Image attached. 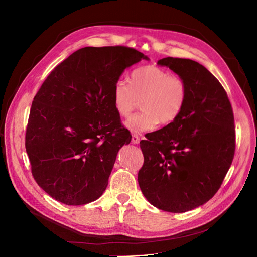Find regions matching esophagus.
<instances>
[{
  "instance_id": "34e87169",
  "label": "esophagus",
  "mask_w": 257,
  "mask_h": 257,
  "mask_svg": "<svg viewBox=\"0 0 257 257\" xmlns=\"http://www.w3.org/2000/svg\"><path fill=\"white\" fill-rule=\"evenodd\" d=\"M139 141H141V137H139L137 134H133V136H132V143L137 145Z\"/></svg>"
}]
</instances>
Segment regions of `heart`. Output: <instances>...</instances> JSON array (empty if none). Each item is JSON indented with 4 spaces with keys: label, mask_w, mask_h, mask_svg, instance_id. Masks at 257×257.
<instances>
[{
    "label": "heart",
    "mask_w": 257,
    "mask_h": 257,
    "mask_svg": "<svg viewBox=\"0 0 257 257\" xmlns=\"http://www.w3.org/2000/svg\"><path fill=\"white\" fill-rule=\"evenodd\" d=\"M130 84L119 80L113 85L112 102L122 118H130L142 102L143 111L126 121L135 133L153 130L159 122L169 124L179 118L189 95L186 82L157 65L141 66L131 73Z\"/></svg>",
    "instance_id": "1"
}]
</instances>
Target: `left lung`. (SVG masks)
<instances>
[{"instance_id":"left-lung-1","label":"left lung","mask_w":257,"mask_h":257,"mask_svg":"<svg viewBox=\"0 0 257 257\" xmlns=\"http://www.w3.org/2000/svg\"><path fill=\"white\" fill-rule=\"evenodd\" d=\"M158 64L180 76L189 95L177 120L141 142L138 183L151 205L180 213L204 205L221 188L235 155V119L226 91L205 66L172 57Z\"/></svg>"}]
</instances>
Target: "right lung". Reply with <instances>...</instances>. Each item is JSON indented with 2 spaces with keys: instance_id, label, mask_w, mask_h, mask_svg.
Wrapping results in <instances>:
<instances>
[{
  "instance_id": "1",
  "label": "right lung",
  "mask_w": 257,
  "mask_h": 257,
  "mask_svg": "<svg viewBox=\"0 0 257 257\" xmlns=\"http://www.w3.org/2000/svg\"><path fill=\"white\" fill-rule=\"evenodd\" d=\"M148 59L125 46L84 47L54 67L31 106L26 150L34 180L69 206L96 200L116 154L131 143L112 102L126 67Z\"/></svg>"
}]
</instances>
